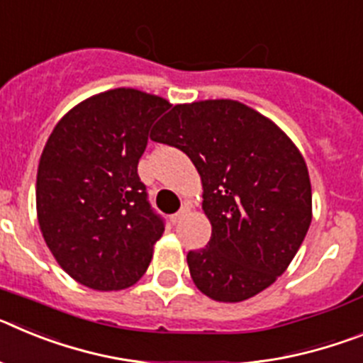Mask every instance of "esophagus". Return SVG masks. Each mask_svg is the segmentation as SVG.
<instances>
[{"mask_svg":"<svg viewBox=\"0 0 363 363\" xmlns=\"http://www.w3.org/2000/svg\"><path fill=\"white\" fill-rule=\"evenodd\" d=\"M185 213H187V211H185V207H182V209H179L178 213L172 214V216H171V221H172V223H174V225H176V223H178V221L185 216Z\"/></svg>","mask_w":363,"mask_h":363,"instance_id":"34e87169","label":"esophagus"}]
</instances>
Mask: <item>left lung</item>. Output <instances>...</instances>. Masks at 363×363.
Instances as JSON below:
<instances>
[{"instance_id":"left-lung-1","label":"left lung","mask_w":363,"mask_h":363,"mask_svg":"<svg viewBox=\"0 0 363 363\" xmlns=\"http://www.w3.org/2000/svg\"><path fill=\"white\" fill-rule=\"evenodd\" d=\"M154 142L184 150L201 176L209 243L189 251L192 281L216 301H243L289 267L313 218L303 156L269 118L234 99L174 105Z\"/></svg>"}]
</instances>
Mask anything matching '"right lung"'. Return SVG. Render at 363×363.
<instances>
[{
  "label": "right lung",
  "mask_w": 363,
  "mask_h": 363,
  "mask_svg": "<svg viewBox=\"0 0 363 363\" xmlns=\"http://www.w3.org/2000/svg\"><path fill=\"white\" fill-rule=\"evenodd\" d=\"M171 104L136 89L85 99L57 121L38 167L40 229L82 285L120 291L143 277L165 221L138 176L154 121Z\"/></svg>",
  "instance_id": "obj_1"
}]
</instances>
